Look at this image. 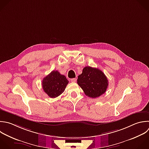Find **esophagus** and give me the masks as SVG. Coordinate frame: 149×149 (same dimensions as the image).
Masks as SVG:
<instances>
[{
	"mask_svg": "<svg viewBox=\"0 0 149 149\" xmlns=\"http://www.w3.org/2000/svg\"><path fill=\"white\" fill-rule=\"evenodd\" d=\"M76 80H77V79H76V78H73V79H70V81H72V82H76Z\"/></svg>",
	"mask_w": 149,
	"mask_h": 149,
	"instance_id": "34e87169",
	"label": "esophagus"
}]
</instances>
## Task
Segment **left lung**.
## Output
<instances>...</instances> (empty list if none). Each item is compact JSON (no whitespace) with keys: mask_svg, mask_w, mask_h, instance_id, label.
I'll list each match as a JSON object with an SVG mask.
<instances>
[{"mask_svg":"<svg viewBox=\"0 0 149 149\" xmlns=\"http://www.w3.org/2000/svg\"><path fill=\"white\" fill-rule=\"evenodd\" d=\"M77 84L87 96L95 98L105 93L108 86V80L101 70L86 66L78 76Z\"/></svg>","mask_w":149,"mask_h":149,"instance_id":"8db88e82","label":"left lung"}]
</instances>
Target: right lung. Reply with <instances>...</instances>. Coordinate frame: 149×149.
Instances as JSON below:
<instances>
[{
  "mask_svg": "<svg viewBox=\"0 0 149 149\" xmlns=\"http://www.w3.org/2000/svg\"><path fill=\"white\" fill-rule=\"evenodd\" d=\"M69 81L66 77L58 70L52 71L42 81L44 92L51 98H56L65 90Z\"/></svg>",
  "mask_w": 149,
  "mask_h": 149,
  "instance_id": "1",
  "label": "right lung"
}]
</instances>
